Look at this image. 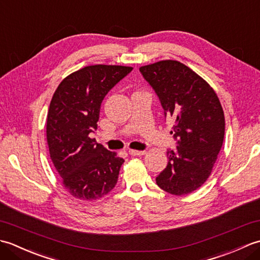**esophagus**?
I'll list each match as a JSON object with an SVG mask.
<instances>
[{"label":"esophagus","mask_w":260,"mask_h":260,"mask_svg":"<svg viewBox=\"0 0 260 260\" xmlns=\"http://www.w3.org/2000/svg\"><path fill=\"white\" fill-rule=\"evenodd\" d=\"M127 152H128V154H131V155H144V154L146 153V151H137V150H127Z\"/></svg>","instance_id":"1"}]
</instances>
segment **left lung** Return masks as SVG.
Returning <instances> with one entry per match:
<instances>
[{"mask_svg":"<svg viewBox=\"0 0 260 260\" xmlns=\"http://www.w3.org/2000/svg\"><path fill=\"white\" fill-rule=\"evenodd\" d=\"M157 95L165 118L173 123L171 134L176 150H168L169 162L156 184L174 196L199 189L221 150L224 115L217 93L185 64L163 60L140 68Z\"/></svg>","mask_w":260,"mask_h":260,"instance_id":"obj_1","label":"left lung"}]
</instances>
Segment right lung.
I'll return each instance as SVG.
<instances>
[{
  "label": "right lung",
  "instance_id": "right-lung-1",
  "mask_svg": "<svg viewBox=\"0 0 260 260\" xmlns=\"http://www.w3.org/2000/svg\"><path fill=\"white\" fill-rule=\"evenodd\" d=\"M133 70L88 66L69 75L54 91L47 118L50 157L71 196L96 200L112 191L124 159L90 139L105 96Z\"/></svg>",
  "mask_w": 260,
  "mask_h": 260
}]
</instances>
